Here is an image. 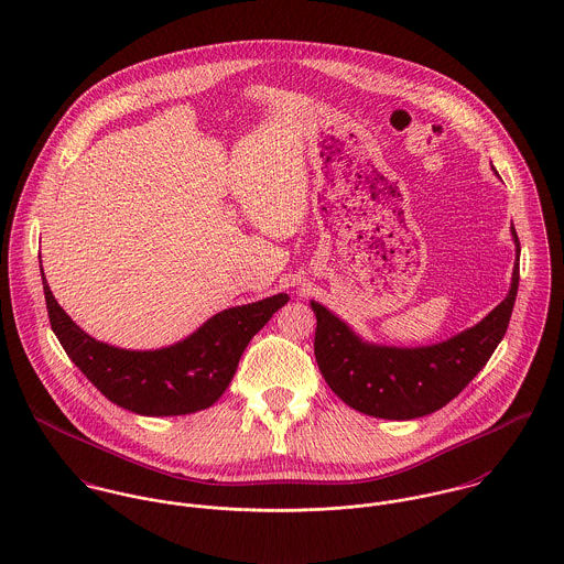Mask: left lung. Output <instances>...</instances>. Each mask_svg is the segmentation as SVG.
Segmentation results:
<instances>
[{"label": "left lung", "instance_id": "obj_1", "mask_svg": "<svg viewBox=\"0 0 564 564\" xmlns=\"http://www.w3.org/2000/svg\"><path fill=\"white\" fill-rule=\"evenodd\" d=\"M506 300L474 327L427 347H387L365 343L325 306L317 315L315 358L327 387L358 412L408 421L452 402L480 371L501 343L519 289V253Z\"/></svg>", "mask_w": 564, "mask_h": 564}]
</instances>
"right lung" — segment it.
<instances>
[{"label":"right lung","instance_id":"add662e5","mask_svg":"<svg viewBox=\"0 0 564 564\" xmlns=\"http://www.w3.org/2000/svg\"><path fill=\"white\" fill-rule=\"evenodd\" d=\"M43 275V273H41ZM52 329L63 349L101 395L143 416L204 410L230 387L253 334L286 302V293L217 313L184 340L150 351L95 340L61 308L43 275Z\"/></svg>","mask_w":564,"mask_h":564}]
</instances>
